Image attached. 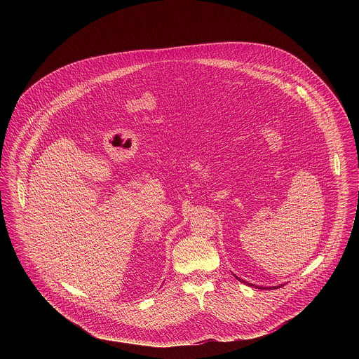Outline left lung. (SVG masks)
<instances>
[{"label":"left lung","instance_id":"8db88e82","mask_svg":"<svg viewBox=\"0 0 359 359\" xmlns=\"http://www.w3.org/2000/svg\"><path fill=\"white\" fill-rule=\"evenodd\" d=\"M235 278H236V279H238V280H241V282H243V283H248V282H245V280H242V279H239V278H238V276H235ZM248 285H249V283H248ZM252 286H255V285H252ZM255 287H258V286H255ZM258 289H262V287H261V286H259V287H258ZM264 289H268V287H264ZM269 289H272V287H269ZM275 289H276V287H275Z\"/></svg>","mask_w":359,"mask_h":359}]
</instances>
